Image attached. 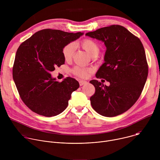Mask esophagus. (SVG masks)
I'll use <instances>...</instances> for the list:
<instances>
[{"label": "esophagus", "mask_w": 160, "mask_h": 160, "mask_svg": "<svg viewBox=\"0 0 160 160\" xmlns=\"http://www.w3.org/2000/svg\"><path fill=\"white\" fill-rule=\"evenodd\" d=\"M87 83V82L86 81H85V80H80V81H79V83H80V86H82V85L86 84Z\"/></svg>", "instance_id": "obj_1"}]
</instances>
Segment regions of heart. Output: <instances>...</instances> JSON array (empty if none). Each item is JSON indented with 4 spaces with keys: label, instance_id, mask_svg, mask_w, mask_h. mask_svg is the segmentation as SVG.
<instances>
[{
    "label": "heart",
    "instance_id": "obj_1",
    "mask_svg": "<svg viewBox=\"0 0 160 160\" xmlns=\"http://www.w3.org/2000/svg\"><path fill=\"white\" fill-rule=\"evenodd\" d=\"M79 45H80L92 58H96L99 54L100 47L99 44L94 40L86 38L83 40L79 43ZM75 49V45L73 43H68L63 48L62 52L63 57L66 61H70L72 59ZM73 72L75 74L81 77H85L87 75V70L83 69V68L79 66H76L74 68Z\"/></svg>",
    "mask_w": 160,
    "mask_h": 160
}]
</instances>
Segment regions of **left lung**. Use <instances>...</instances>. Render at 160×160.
Wrapping results in <instances>:
<instances>
[{
    "mask_svg": "<svg viewBox=\"0 0 160 160\" xmlns=\"http://www.w3.org/2000/svg\"><path fill=\"white\" fill-rule=\"evenodd\" d=\"M85 35L104 42V62L96 76L110 83L106 86L96 80L90 81L96 88L90 98L91 105L104 117L121 115L138 101L147 80L148 66L143 45L120 25L101 28Z\"/></svg>",
    "mask_w": 160,
    "mask_h": 160,
    "instance_id": "1",
    "label": "left lung"
}]
</instances>
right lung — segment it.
Listing matches in <instances>:
<instances>
[{
  "label": "right lung",
  "mask_w": 160,
  "mask_h": 160,
  "mask_svg": "<svg viewBox=\"0 0 160 160\" xmlns=\"http://www.w3.org/2000/svg\"><path fill=\"white\" fill-rule=\"evenodd\" d=\"M83 34L45 29L19 45L12 77L21 99L32 111L51 117L67 108L72 92L79 88V83L71 77L57 82L50 73L56 66L64 64L63 48Z\"/></svg>",
  "instance_id": "1"
}]
</instances>
